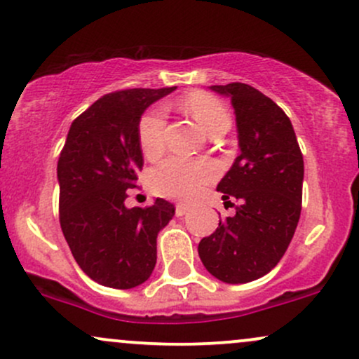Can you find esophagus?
Masks as SVG:
<instances>
[{
	"label": "esophagus",
	"mask_w": 359,
	"mask_h": 359,
	"mask_svg": "<svg viewBox=\"0 0 359 359\" xmlns=\"http://www.w3.org/2000/svg\"><path fill=\"white\" fill-rule=\"evenodd\" d=\"M189 209H191V205H189V204L179 203L175 205V214H177V216H184L185 212H189Z\"/></svg>",
	"instance_id": "1"
}]
</instances>
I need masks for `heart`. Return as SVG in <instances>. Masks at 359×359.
Segmentation results:
<instances>
[{"label": "heart", "instance_id": "1", "mask_svg": "<svg viewBox=\"0 0 359 359\" xmlns=\"http://www.w3.org/2000/svg\"><path fill=\"white\" fill-rule=\"evenodd\" d=\"M184 106L197 121L211 133L221 123L229 121V114L219 101L208 94H191L184 100ZM167 118L162 106L151 108L143 114L138 125V140L142 151L148 158H155L165 148ZM219 175V168L208 158L187 160L170 156L156 165L148 175V185L155 194L172 199H194Z\"/></svg>", "mask_w": 359, "mask_h": 359}]
</instances>
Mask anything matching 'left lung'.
Instances as JSON below:
<instances>
[{
    "mask_svg": "<svg viewBox=\"0 0 359 359\" xmlns=\"http://www.w3.org/2000/svg\"><path fill=\"white\" fill-rule=\"evenodd\" d=\"M231 97L241 154L217 184L236 214L199 243L205 270L226 283L266 275L283 257L302 209L304 156L290 119L270 97L243 82L211 86ZM234 205V204H233Z\"/></svg>",
    "mask_w": 359,
    "mask_h": 359,
    "instance_id": "obj_1",
    "label": "left lung"
}]
</instances>
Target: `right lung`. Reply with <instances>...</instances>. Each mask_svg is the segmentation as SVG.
<instances>
[{
    "mask_svg": "<svg viewBox=\"0 0 359 359\" xmlns=\"http://www.w3.org/2000/svg\"><path fill=\"white\" fill-rule=\"evenodd\" d=\"M175 88L125 89L104 94L72 121L57 163L59 219L82 271L111 288H133L151 275L156 236L175 208L125 205L143 168L138 125L151 102Z\"/></svg>",
    "mask_w": 359,
    "mask_h": 359,
    "instance_id": "obj_1",
    "label": "right lung"
}]
</instances>
